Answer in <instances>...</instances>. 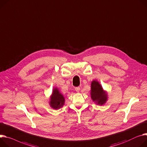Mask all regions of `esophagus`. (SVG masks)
Wrapping results in <instances>:
<instances>
[{"label":"esophagus","instance_id":"34e87169","mask_svg":"<svg viewBox=\"0 0 147 147\" xmlns=\"http://www.w3.org/2000/svg\"><path fill=\"white\" fill-rule=\"evenodd\" d=\"M80 89H81L80 87H76V88H75V91H76V92H80Z\"/></svg>","mask_w":147,"mask_h":147}]
</instances>
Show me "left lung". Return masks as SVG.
<instances>
[{
	"label": "left lung",
	"mask_w": 147,
	"mask_h": 147,
	"mask_svg": "<svg viewBox=\"0 0 147 147\" xmlns=\"http://www.w3.org/2000/svg\"><path fill=\"white\" fill-rule=\"evenodd\" d=\"M91 96L94 102L96 104L102 105L108 99V95L105 91L97 81H93L91 83Z\"/></svg>",
	"instance_id": "obj_1"
}]
</instances>
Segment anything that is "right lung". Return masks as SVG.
<instances>
[{"mask_svg":"<svg viewBox=\"0 0 147 147\" xmlns=\"http://www.w3.org/2000/svg\"><path fill=\"white\" fill-rule=\"evenodd\" d=\"M50 105L55 109H58L62 107L65 104V98L63 95L59 91L57 88L53 89L52 95L50 97Z\"/></svg>","mask_w":147,"mask_h":147,"instance_id":"obj_1","label":"right lung"}]
</instances>
